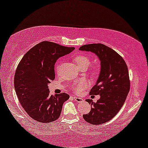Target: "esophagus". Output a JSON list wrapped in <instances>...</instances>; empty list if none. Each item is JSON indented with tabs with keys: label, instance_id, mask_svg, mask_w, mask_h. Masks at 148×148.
<instances>
[{
	"label": "esophagus",
	"instance_id": "obj_1",
	"mask_svg": "<svg viewBox=\"0 0 148 148\" xmlns=\"http://www.w3.org/2000/svg\"><path fill=\"white\" fill-rule=\"evenodd\" d=\"M73 98H74V100H75V101L78 102V103H81V102H82L83 100H84V99L82 98H79V97H77L75 96V95H72Z\"/></svg>",
	"mask_w": 148,
	"mask_h": 148
}]
</instances>
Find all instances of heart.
Listing matches in <instances>:
<instances>
[{
    "instance_id": "1",
    "label": "heart",
    "mask_w": 148,
    "mask_h": 148,
    "mask_svg": "<svg viewBox=\"0 0 148 148\" xmlns=\"http://www.w3.org/2000/svg\"><path fill=\"white\" fill-rule=\"evenodd\" d=\"M74 61L80 69H84V68L86 69L87 67L90 66V63H91L90 58L88 57L84 56V55H79V56H76L74 58ZM92 74H96L98 73V69H93L92 70ZM88 82H86V81L81 80L76 83L75 85L72 87V88L74 92H77V93H80L84 89L86 88L88 86Z\"/></svg>"
}]
</instances>
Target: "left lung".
<instances>
[{
  "instance_id": "obj_1",
  "label": "left lung",
  "mask_w": 148,
  "mask_h": 148,
  "mask_svg": "<svg viewBox=\"0 0 148 148\" xmlns=\"http://www.w3.org/2000/svg\"><path fill=\"white\" fill-rule=\"evenodd\" d=\"M79 50L94 53L101 64L98 82L89 92L90 95H100V98L95 103L87 99L92 108L83 117L89 124H104L119 112L126 100L130 90L128 66L122 57L102 43L84 45Z\"/></svg>"
}]
</instances>
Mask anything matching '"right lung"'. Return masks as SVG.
<instances>
[{
    "label": "right lung",
    "instance_id": "add662e5",
    "mask_svg": "<svg viewBox=\"0 0 148 148\" xmlns=\"http://www.w3.org/2000/svg\"><path fill=\"white\" fill-rule=\"evenodd\" d=\"M74 50V47L43 41L27 52L19 62L14 74V89L22 108L35 121L50 123L60 116L63 103L69 95L65 92L50 95L48 84L56 78L58 59Z\"/></svg>",
    "mask_w": 148,
    "mask_h": 148
}]
</instances>
